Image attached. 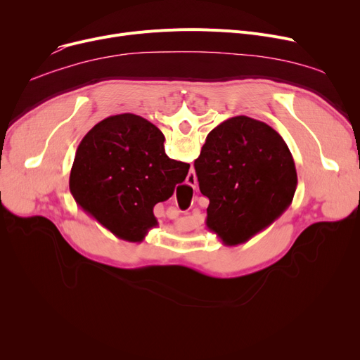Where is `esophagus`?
I'll return each instance as SVG.
<instances>
[{
  "instance_id": "obj_1",
  "label": "esophagus",
  "mask_w": 360,
  "mask_h": 360,
  "mask_svg": "<svg viewBox=\"0 0 360 360\" xmlns=\"http://www.w3.org/2000/svg\"><path fill=\"white\" fill-rule=\"evenodd\" d=\"M195 179H197V178H195V175H188V178H186V181H188V182H186V184H188V185H191V186H194V185H195Z\"/></svg>"
}]
</instances>
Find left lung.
Wrapping results in <instances>:
<instances>
[{"label":"left lung","instance_id":"obj_1","mask_svg":"<svg viewBox=\"0 0 360 360\" xmlns=\"http://www.w3.org/2000/svg\"><path fill=\"white\" fill-rule=\"evenodd\" d=\"M194 167L200 191L210 200L207 228L231 247L247 242L285 213L297 186L285 140L266 122L245 115L209 132Z\"/></svg>","mask_w":360,"mask_h":360}]
</instances>
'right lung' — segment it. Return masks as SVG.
Listing matches in <instances>:
<instances>
[{
    "mask_svg": "<svg viewBox=\"0 0 360 360\" xmlns=\"http://www.w3.org/2000/svg\"><path fill=\"white\" fill-rule=\"evenodd\" d=\"M165 136L147 120L121 113L94 125L75 151L70 188L113 235L139 242L158 226L153 207L174 194L190 165L165 153Z\"/></svg>",
    "mask_w": 360,
    "mask_h": 360,
    "instance_id": "right-lung-1",
    "label": "right lung"
}]
</instances>
